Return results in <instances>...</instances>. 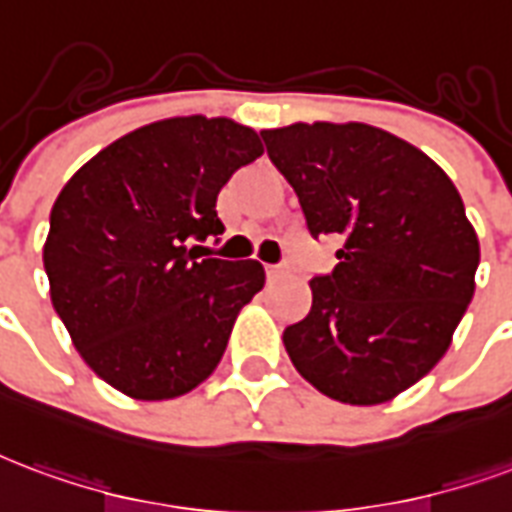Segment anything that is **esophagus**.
<instances>
[{"label": "esophagus", "instance_id": "34e87169", "mask_svg": "<svg viewBox=\"0 0 512 512\" xmlns=\"http://www.w3.org/2000/svg\"><path fill=\"white\" fill-rule=\"evenodd\" d=\"M287 271H290V266H287L285 260H282V263H274V266H266V276L271 282H274V279H282Z\"/></svg>", "mask_w": 512, "mask_h": 512}]
</instances>
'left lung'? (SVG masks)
I'll use <instances>...</instances> for the list:
<instances>
[{
  "instance_id": "left-lung-1",
  "label": "left lung",
  "mask_w": 512,
  "mask_h": 512,
  "mask_svg": "<svg viewBox=\"0 0 512 512\" xmlns=\"http://www.w3.org/2000/svg\"><path fill=\"white\" fill-rule=\"evenodd\" d=\"M312 238L342 241L312 309L285 328L293 366L344 404H380L426 377L475 293L480 244L437 162L369 124L263 130Z\"/></svg>"
}]
</instances>
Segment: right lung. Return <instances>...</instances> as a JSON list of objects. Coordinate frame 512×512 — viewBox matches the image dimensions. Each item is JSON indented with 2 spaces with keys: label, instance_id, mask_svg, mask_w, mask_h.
<instances>
[{
  "label": "right lung",
  "instance_id": "add662e5",
  "mask_svg": "<svg viewBox=\"0 0 512 512\" xmlns=\"http://www.w3.org/2000/svg\"><path fill=\"white\" fill-rule=\"evenodd\" d=\"M260 154L244 124L179 116L113 140L59 192L43 249L51 301L116 391L176 399L222 361L266 271L257 260H198L189 241H219V189Z\"/></svg>",
  "mask_w": 512,
  "mask_h": 512
}]
</instances>
